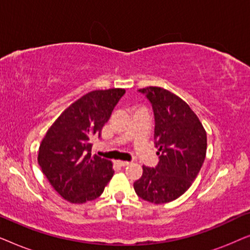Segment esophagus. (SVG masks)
Listing matches in <instances>:
<instances>
[{"label":"esophagus","instance_id":"1","mask_svg":"<svg viewBox=\"0 0 250 250\" xmlns=\"http://www.w3.org/2000/svg\"><path fill=\"white\" fill-rule=\"evenodd\" d=\"M128 162H124V160H117V165L118 166H122V167H125L128 165Z\"/></svg>","mask_w":250,"mask_h":250}]
</instances>
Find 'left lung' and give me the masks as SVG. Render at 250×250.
<instances>
[{
	"mask_svg": "<svg viewBox=\"0 0 250 250\" xmlns=\"http://www.w3.org/2000/svg\"><path fill=\"white\" fill-rule=\"evenodd\" d=\"M139 91L152 104L155 146L160 156L155 168L142 167L134 190L143 200L166 204L182 196L197 177L206 157L207 134L198 116L176 94L158 86Z\"/></svg>",
	"mask_w": 250,
	"mask_h": 250,
	"instance_id": "8db88e82",
	"label": "left lung"
}]
</instances>
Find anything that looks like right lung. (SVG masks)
<instances>
[{"label":"right lung","mask_w":250,"mask_h":250,"mask_svg":"<svg viewBox=\"0 0 250 250\" xmlns=\"http://www.w3.org/2000/svg\"><path fill=\"white\" fill-rule=\"evenodd\" d=\"M124 88L95 90L64 109L41 142L37 162L51 186L64 200L84 204L97 199L114 175L112 163L91 153V139L104 123Z\"/></svg>","instance_id":"1"}]
</instances>
